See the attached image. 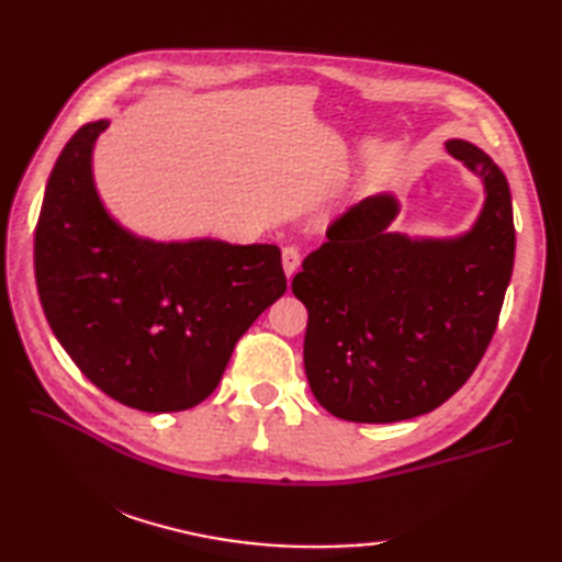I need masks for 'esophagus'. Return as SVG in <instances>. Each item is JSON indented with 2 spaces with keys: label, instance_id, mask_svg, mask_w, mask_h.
<instances>
[{
  "label": "esophagus",
  "instance_id": "obj_1",
  "mask_svg": "<svg viewBox=\"0 0 562 562\" xmlns=\"http://www.w3.org/2000/svg\"><path fill=\"white\" fill-rule=\"evenodd\" d=\"M300 266H302L300 248H296V246H284L282 248V268H284V272H288V278H292V274L300 270Z\"/></svg>",
  "mask_w": 562,
  "mask_h": 562
}]
</instances>
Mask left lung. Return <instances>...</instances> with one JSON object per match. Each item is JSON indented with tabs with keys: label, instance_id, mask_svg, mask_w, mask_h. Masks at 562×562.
I'll return each instance as SVG.
<instances>
[{
	"label": "left lung",
	"instance_id": "obj_1",
	"mask_svg": "<svg viewBox=\"0 0 562 562\" xmlns=\"http://www.w3.org/2000/svg\"><path fill=\"white\" fill-rule=\"evenodd\" d=\"M485 183V207L453 241L391 234V195L357 202L294 274L308 312L304 369L316 401L340 420L398 423L449 401L491 345L515 266L505 173L471 142L449 139Z\"/></svg>",
	"mask_w": 562,
	"mask_h": 562
}]
</instances>
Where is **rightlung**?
Returning a JSON list of instances; mask_svg holds the SVG:
<instances>
[{
  "label": "right lung",
  "mask_w": 562,
  "mask_h": 562,
  "mask_svg": "<svg viewBox=\"0 0 562 562\" xmlns=\"http://www.w3.org/2000/svg\"><path fill=\"white\" fill-rule=\"evenodd\" d=\"M105 121L79 127L47 178L35 284L55 338L105 396L188 411L217 389L238 338L288 290L272 244H154L105 214L91 181Z\"/></svg>",
  "instance_id": "obj_1"
}]
</instances>
